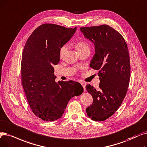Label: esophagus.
Instances as JSON below:
<instances>
[{
  "label": "esophagus",
  "mask_w": 147,
  "mask_h": 147,
  "mask_svg": "<svg viewBox=\"0 0 147 147\" xmlns=\"http://www.w3.org/2000/svg\"><path fill=\"white\" fill-rule=\"evenodd\" d=\"M81 84H82V85L83 88H84V91H86V88H85V86H86V84H84V83H82Z\"/></svg>",
  "instance_id": "34e87169"
}]
</instances>
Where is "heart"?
<instances>
[{"label": "heart", "mask_w": 147, "mask_h": 147, "mask_svg": "<svg viewBox=\"0 0 147 147\" xmlns=\"http://www.w3.org/2000/svg\"><path fill=\"white\" fill-rule=\"evenodd\" d=\"M76 48L78 50L80 53L84 52H90V46L86 41H80L76 43ZM68 50V46L67 45H63L62 47H61L59 50V55L61 58H63L65 53H67Z\"/></svg>", "instance_id": "obj_1"}]
</instances>
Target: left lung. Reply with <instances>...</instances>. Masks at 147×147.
<instances>
[{
    "label": "left lung",
    "instance_id": "left-lung-1",
    "mask_svg": "<svg viewBox=\"0 0 147 147\" xmlns=\"http://www.w3.org/2000/svg\"><path fill=\"white\" fill-rule=\"evenodd\" d=\"M80 29L94 45L90 67L98 70L100 79L98 89L90 85L86 86L93 97L92 104L86 112L94 121H105L118 110L128 90L130 78L128 48L122 35L108 25Z\"/></svg>",
    "mask_w": 147,
    "mask_h": 147
}]
</instances>
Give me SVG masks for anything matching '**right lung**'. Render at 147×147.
Segmentation results:
<instances>
[{
    "label": "right lung",
    "instance_id": "right-lung-1",
    "mask_svg": "<svg viewBox=\"0 0 147 147\" xmlns=\"http://www.w3.org/2000/svg\"><path fill=\"white\" fill-rule=\"evenodd\" d=\"M76 30L55 24H43L28 39L22 54V82L29 105L35 115L46 121L62 117L68 101L84 92L74 81L55 82L54 65L59 50Z\"/></svg>",
    "mask_w": 147,
    "mask_h": 147
}]
</instances>
